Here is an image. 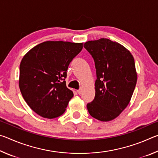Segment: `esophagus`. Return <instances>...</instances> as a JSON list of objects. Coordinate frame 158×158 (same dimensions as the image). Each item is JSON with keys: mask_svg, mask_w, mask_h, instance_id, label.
<instances>
[{"mask_svg": "<svg viewBox=\"0 0 158 158\" xmlns=\"http://www.w3.org/2000/svg\"><path fill=\"white\" fill-rule=\"evenodd\" d=\"M77 93H78L79 95H81L82 93V89H79L78 90H77Z\"/></svg>", "mask_w": 158, "mask_h": 158, "instance_id": "34e87169", "label": "esophagus"}]
</instances>
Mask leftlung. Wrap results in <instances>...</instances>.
Here are the masks:
<instances>
[{"label":"left lung","instance_id":"8db88e82","mask_svg":"<svg viewBox=\"0 0 158 158\" xmlns=\"http://www.w3.org/2000/svg\"><path fill=\"white\" fill-rule=\"evenodd\" d=\"M84 46L94 59L97 76L95 98L87 104L88 111L99 121H111L126 108L135 90V60L126 48L109 39L89 41Z\"/></svg>","mask_w":158,"mask_h":158}]
</instances>
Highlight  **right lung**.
<instances>
[{
	"instance_id": "right-lung-1",
	"label": "right lung",
	"mask_w": 158,
	"mask_h": 158,
	"mask_svg": "<svg viewBox=\"0 0 158 158\" xmlns=\"http://www.w3.org/2000/svg\"><path fill=\"white\" fill-rule=\"evenodd\" d=\"M83 43L47 41L31 49L21 60L19 89L33 111L54 118L65 111L73 93L66 86L68 66Z\"/></svg>"
}]
</instances>
